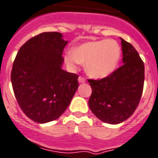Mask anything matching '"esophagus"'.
Wrapping results in <instances>:
<instances>
[{
    "label": "esophagus",
    "mask_w": 158,
    "mask_h": 158,
    "mask_svg": "<svg viewBox=\"0 0 158 158\" xmlns=\"http://www.w3.org/2000/svg\"><path fill=\"white\" fill-rule=\"evenodd\" d=\"M78 80H79V83H85V82H86V79L82 76H79V79H78Z\"/></svg>",
    "instance_id": "obj_1"
}]
</instances>
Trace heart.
Masks as SVG:
<instances>
[{
  "label": "heart",
  "mask_w": 158,
  "mask_h": 158,
  "mask_svg": "<svg viewBox=\"0 0 158 158\" xmlns=\"http://www.w3.org/2000/svg\"><path fill=\"white\" fill-rule=\"evenodd\" d=\"M121 57V48L114 40L88 41L72 48L65 55L71 67L85 63L87 74L92 78H104L114 70Z\"/></svg>",
  "instance_id": "heart-1"
}]
</instances>
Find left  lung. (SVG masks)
Segmentation results:
<instances>
[{
	"mask_svg": "<svg viewBox=\"0 0 158 158\" xmlns=\"http://www.w3.org/2000/svg\"><path fill=\"white\" fill-rule=\"evenodd\" d=\"M121 39L123 65L109 76L88 79L92 88L88 106L104 123L118 124L130 118L141 98L144 66L135 48Z\"/></svg>",
	"mask_w": 158,
	"mask_h": 158,
	"instance_id": "8db88e82",
	"label": "left lung"
}]
</instances>
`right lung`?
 Here are the masks:
<instances>
[{
  "label": "right lung",
  "mask_w": 158,
  "mask_h": 158,
  "mask_svg": "<svg viewBox=\"0 0 158 158\" xmlns=\"http://www.w3.org/2000/svg\"><path fill=\"white\" fill-rule=\"evenodd\" d=\"M67 43L59 32L37 35L20 48L13 64L15 98L24 114L38 123L58 118L79 87V75L61 69Z\"/></svg>",
  "instance_id": "right-lung-1"
}]
</instances>
